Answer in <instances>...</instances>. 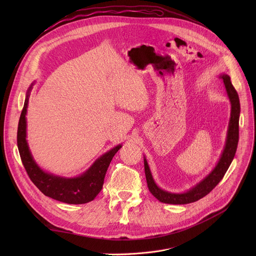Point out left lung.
<instances>
[{
  "mask_svg": "<svg viewBox=\"0 0 256 256\" xmlns=\"http://www.w3.org/2000/svg\"><path fill=\"white\" fill-rule=\"evenodd\" d=\"M221 78H223L228 98H230L232 102V117L230 121V128H228L226 145L219 163L217 164L216 168L210 172V174H208V176H206L202 182H199L192 190L184 194H174L163 191L156 184V182L152 180L150 167L147 165L146 160H144V169L147 186H148V190L150 191V193L158 201H160V202L169 204H186L195 202V201L204 198L221 182V180L225 176L227 169L230 168L232 162L238 142V118L240 110V100L236 90L232 84L230 76L223 74L221 76Z\"/></svg>",
  "mask_w": 256,
  "mask_h": 256,
  "instance_id": "8db88e82",
  "label": "left lung"
}]
</instances>
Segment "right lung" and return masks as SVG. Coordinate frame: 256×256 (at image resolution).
Segmentation results:
<instances>
[{
	"label": "right lung",
	"mask_w": 256,
	"mask_h": 256,
	"mask_svg": "<svg viewBox=\"0 0 256 256\" xmlns=\"http://www.w3.org/2000/svg\"><path fill=\"white\" fill-rule=\"evenodd\" d=\"M30 90V89H29ZM29 92L24 104L18 128V147L22 163L32 182L46 196L70 204H82L92 201L102 189L106 172L121 145L114 147L96 160L88 171L76 178H63L44 172L31 156L26 140V114Z\"/></svg>",
	"instance_id": "obj_1"
}]
</instances>
